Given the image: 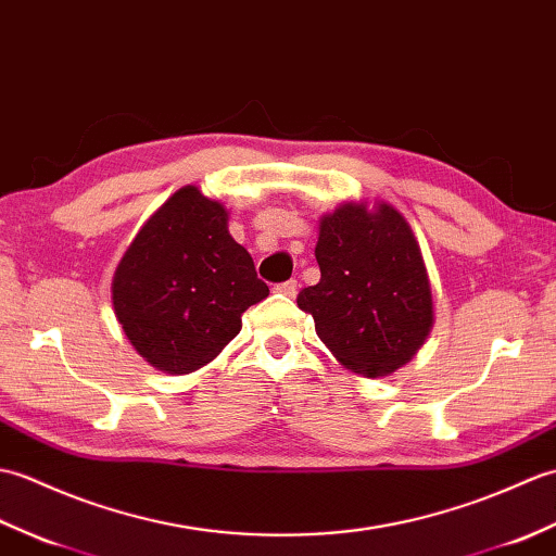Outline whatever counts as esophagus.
<instances>
[{
	"mask_svg": "<svg viewBox=\"0 0 556 556\" xmlns=\"http://www.w3.org/2000/svg\"><path fill=\"white\" fill-rule=\"evenodd\" d=\"M274 290L280 292V294H286V298H294V294H298V280L290 278V280H286V282H278V286H276Z\"/></svg>",
	"mask_w": 556,
	"mask_h": 556,
	"instance_id": "esophagus-1",
	"label": "esophagus"
}]
</instances>
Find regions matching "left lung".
<instances>
[{
  "mask_svg": "<svg viewBox=\"0 0 556 556\" xmlns=\"http://www.w3.org/2000/svg\"><path fill=\"white\" fill-rule=\"evenodd\" d=\"M320 280L298 294L318 338L354 374L388 376L421 348L433 300L421 250L390 204H344L320 220Z\"/></svg>",
  "mask_w": 556,
  "mask_h": 556,
  "instance_id": "1",
  "label": "left lung"
}]
</instances>
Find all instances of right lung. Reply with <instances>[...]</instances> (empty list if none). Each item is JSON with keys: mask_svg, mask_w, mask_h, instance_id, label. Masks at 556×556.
<instances>
[{"mask_svg": "<svg viewBox=\"0 0 556 556\" xmlns=\"http://www.w3.org/2000/svg\"><path fill=\"white\" fill-rule=\"evenodd\" d=\"M266 294L250 252L230 238L226 208L192 185L147 220L111 286L132 348L176 376L212 362Z\"/></svg>", "mask_w": 556, "mask_h": 556, "instance_id": "add662e5", "label": "right lung"}]
</instances>
